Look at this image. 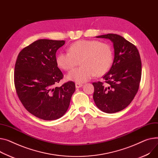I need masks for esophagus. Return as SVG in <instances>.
Wrapping results in <instances>:
<instances>
[{"label":"esophagus","mask_w":158,"mask_h":158,"mask_svg":"<svg viewBox=\"0 0 158 158\" xmlns=\"http://www.w3.org/2000/svg\"><path fill=\"white\" fill-rule=\"evenodd\" d=\"M82 86H83V85H82V84H81V83H79V82H76V88H79L82 87Z\"/></svg>","instance_id":"esophagus-1"}]
</instances>
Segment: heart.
<instances>
[{
	"instance_id": "heart-1",
	"label": "heart",
	"mask_w": 158,
	"mask_h": 158,
	"mask_svg": "<svg viewBox=\"0 0 158 158\" xmlns=\"http://www.w3.org/2000/svg\"><path fill=\"white\" fill-rule=\"evenodd\" d=\"M80 63L82 66L69 72V81L85 82L94 76H100L110 69L113 61V50L110 44L96 40H81L69 48V52L56 55V62L63 70H69Z\"/></svg>"
}]
</instances>
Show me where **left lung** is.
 <instances>
[{
	"label": "left lung",
	"mask_w": 158,
	"mask_h": 158,
	"mask_svg": "<svg viewBox=\"0 0 158 158\" xmlns=\"http://www.w3.org/2000/svg\"><path fill=\"white\" fill-rule=\"evenodd\" d=\"M110 39L114 58L110 70L103 76L104 82H93V100L97 107L112 114L128 107L137 93L142 75V62L136 47L118 34L96 37Z\"/></svg>",
	"instance_id": "1"
}]
</instances>
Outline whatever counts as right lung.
I'll list each match as a JSON object with an SVG mask.
<instances>
[{"instance_id":"add662e5","label":"right lung","mask_w":158,"mask_h":158,"mask_svg":"<svg viewBox=\"0 0 158 158\" xmlns=\"http://www.w3.org/2000/svg\"><path fill=\"white\" fill-rule=\"evenodd\" d=\"M65 43L37 40L21 51L16 61L14 80L18 97L30 114L41 119L62 117L76 90L72 81L56 86L64 77L56 62V52Z\"/></svg>"}]
</instances>
